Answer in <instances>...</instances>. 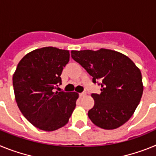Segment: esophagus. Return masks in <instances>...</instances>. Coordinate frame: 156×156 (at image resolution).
Here are the masks:
<instances>
[{
  "instance_id": "1",
  "label": "esophagus",
  "mask_w": 156,
  "mask_h": 156,
  "mask_svg": "<svg viewBox=\"0 0 156 156\" xmlns=\"http://www.w3.org/2000/svg\"><path fill=\"white\" fill-rule=\"evenodd\" d=\"M86 94H87L86 91H83L82 93L80 94V97H83V96H85Z\"/></svg>"
}]
</instances>
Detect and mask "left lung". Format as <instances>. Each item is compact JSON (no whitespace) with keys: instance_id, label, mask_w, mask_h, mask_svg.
<instances>
[{"instance_id":"1","label":"left lung","mask_w":156,"mask_h":156,"mask_svg":"<svg viewBox=\"0 0 156 156\" xmlns=\"http://www.w3.org/2000/svg\"><path fill=\"white\" fill-rule=\"evenodd\" d=\"M73 60L100 81L101 94H92L94 105L88 111L94 124L113 129L127 122L140 102L143 94L141 73L127 56L101 48L98 51H72Z\"/></svg>"}]
</instances>
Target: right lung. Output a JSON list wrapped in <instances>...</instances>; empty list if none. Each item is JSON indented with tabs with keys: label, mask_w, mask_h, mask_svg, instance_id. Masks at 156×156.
I'll return each instance as SVG.
<instances>
[{
	"label": "right lung",
	"mask_w": 156,
	"mask_h": 156,
	"mask_svg": "<svg viewBox=\"0 0 156 156\" xmlns=\"http://www.w3.org/2000/svg\"><path fill=\"white\" fill-rule=\"evenodd\" d=\"M69 61V51L53 47L27 54L13 75L14 93L18 107L36 127L53 131L68 122L79 94L54 92L62 84L63 67Z\"/></svg>",
	"instance_id": "obj_1"
}]
</instances>
